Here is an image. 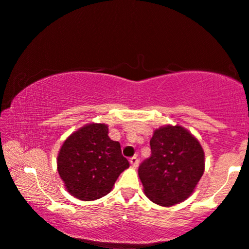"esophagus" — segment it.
I'll return each instance as SVG.
<instances>
[{"mask_svg":"<svg viewBox=\"0 0 249 249\" xmlns=\"http://www.w3.org/2000/svg\"><path fill=\"white\" fill-rule=\"evenodd\" d=\"M129 161H130V163H131L132 166H134L135 168L138 167V163H140V160H138L137 157H131L130 160H129Z\"/></svg>","mask_w":249,"mask_h":249,"instance_id":"1","label":"esophagus"}]
</instances>
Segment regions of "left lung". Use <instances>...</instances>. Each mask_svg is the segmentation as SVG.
<instances>
[{"label": "left lung", "instance_id": "obj_1", "mask_svg": "<svg viewBox=\"0 0 249 249\" xmlns=\"http://www.w3.org/2000/svg\"><path fill=\"white\" fill-rule=\"evenodd\" d=\"M150 145L151 157L138 168L145 195L164 207L184 201L205 170L201 145L180 125L157 129Z\"/></svg>", "mask_w": 249, "mask_h": 249}]
</instances>
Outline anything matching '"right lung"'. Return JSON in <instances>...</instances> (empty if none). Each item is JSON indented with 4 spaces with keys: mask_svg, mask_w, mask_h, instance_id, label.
Masks as SVG:
<instances>
[{
    "mask_svg": "<svg viewBox=\"0 0 249 249\" xmlns=\"http://www.w3.org/2000/svg\"><path fill=\"white\" fill-rule=\"evenodd\" d=\"M104 124H90L64 142L57 166L71 195L90 201L111 192L115 180L129 167L119 142L108 137Z\"/></svg>",
    "mask_w": 249,
    "mask_h": 249,
    "instance_id": "add662e5",
    "label": "right lung"
}]
</instances>
